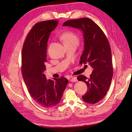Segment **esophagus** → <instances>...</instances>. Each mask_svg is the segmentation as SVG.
<instances>
[{"instance_id":"obj_1","label":"esophagus","mask_w":132,"mask_h":132,"mask_svg":"<svg viewBox=\"0 0 132 132\" xmlns=\"http://www.w3.org/2000/svg\"><path fill=\"white\" fill-rule=\"evenodd\" d=\"M70 81L73 82H75L77 81V79L76 77H72L70 78Z\"/></svg>"}]
</instances>
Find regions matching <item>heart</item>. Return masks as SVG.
I'll list each match as a JSON object with an SVG mask.
<instances>
[{
  "label": "heart",
  "instance_id": "heart-1",
  "mask_svg": "<svg viewBox=\"0 0 132 132\" xmlns=\"http://www.w3.org/2000/svg\"><path fill=\"white\" fill-rule=\"evenodd\" d=\"M60 39L65 45L76 44L79 43V38L77 36L71 32H65L60 36Z\"/></svg>",
  "mask_w": 132,
  "mask_h": 132
}]
</instances>
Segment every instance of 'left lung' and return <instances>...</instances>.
Wrapping results in <instances>:
<instances>
[{
    "mask_svg": "<svg viewBox=\"0 0 132 132\" xmlns=\"http://www.w3.org/2000/svg\"><path fill=\"white\" fill-rule=\"evenodd\" d=\"M63 26L81 30L83 34L84 50L80 63H88L93 70L87 78L79 75L78 81L85 82L88 87L82 99L87 103L94 104L106 95L113 75L112 52L106 35L99 26L88 18L66 21Z\"/></svg>",
    "mask_w": 132,
    "mask_h": 132,
    "instance_id": "8db88e82",
    "label": "left lung"
}]
</instances>
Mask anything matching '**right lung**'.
I'll return each mask as SVG.
<instances>
[{
	"mask_svg": "<svg viewBox=\"0 0 132 132\" xmlns=\"http://www.w3.org/2000/svg\"><path fill=\"white\" fill-rule=\"evenodd\" d=\"M58 21L36 24L30 31L22 49V72L30 95L42 107L51 108L59 103L68 80L64 77L47 80L44 74L47 62V42Z\"/></svg>",
	"mask_w": 132,
	"mask_h": 132,
	"instance_id": "add662e5",
	"label": "right lung"
}]
</instances>
